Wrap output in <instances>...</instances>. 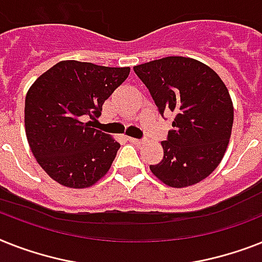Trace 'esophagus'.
I'll return each instance as SVG.
<instances>
[{"instance_id": "obj_1", "label": "esophagus", "mask_w": 262, "mask_h": 262, "mask_svg": "<svg viewBox=\"0 0 262 262\" xmlns=\"http://www.w3.org/2000/svg\"><path fill=\"white\" fill-rule=\"evenodd\" d=\"M127 141L132 142V144H136V145H141V144H144L142 140H137V138H133V137H127Z\"/></svg>"}]
</instances>
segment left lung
I'll use <instances>...</instances> for the list:
<instances>
[{"instance_id":"obj_1","label":"left lung","mask_w":262,"mask_h":262,"mask_svg":"<svg viewBox=\"0 0 262 262\" xmlns=\"http://www.w3.org/2000/svg\"><path fill=\"white\" fill-rule=\"evenodd\" d=\"M133 70L161 114H175L173 129L161 142L164 157L149 165L152 173L173 188L206 179L220 165L230 141L234 107L226 84L192 57L167 56Z\"/></svg>"}]
</instances>
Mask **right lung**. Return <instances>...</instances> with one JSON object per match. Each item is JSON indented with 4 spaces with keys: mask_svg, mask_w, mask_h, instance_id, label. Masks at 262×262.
Masks as SVG:
<instances>
[{
    "mask_svg": "<svg viewBox=\"0 0 262 262\" xmlns=\"http://www.w3.org/2000/svg\"><path fill=\"white\" fill-rule=\"evenodd\" d=\"M130 67L61 60L33 82L25 97V135L51 179L87 188L107 173L120 149L112 136L94 129L103 102L126 80Z\"/></svg>",
    "mask_w": 262,
    "mask_h": 262,
    "instance_id": "right-lung-1",
    "label": "right lung"
}]
</instances>
